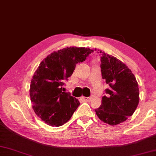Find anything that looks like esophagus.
<instances>
[{"label":"esophagus","mask_w":156,"mask_h":156,"mask_svg":"<svg viewBox=\"0 0 156 156\" xmlns=\"http://www.w3.org/2000/svg\"><path fill=\"white\" fill-rule=\"evenodd\" d=\"M82 99L86 102H90L91 101V97H82Z\"/></svg>","instance_id":"1"}]
</instances>
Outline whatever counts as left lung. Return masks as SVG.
I'll return each mask as SVG.
<instances>
[{
	"label": "left lung",
	"instance_id": "obj_1",
	"mask_svg": "<svg viewBox=\"0 0 156 156\" xmlns=\"http://www.w3.org/2000/svg\"><path fill=\"white\" fill-rule=\"evenodd\" d=\"M98 51L101 55L102 78L110 88L105 90L107 96L102 97V104L95 112L102 121L116 125L127 120L136 110L140 101L138 83L123 62Z\"/></svg>",
	"mask_w": 156,
	"mask_h": 156
}]
</instances>
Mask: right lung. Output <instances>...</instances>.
<instances>
[{
    "label": "right lung",
    "mask_w": 156,
    "mask_h": 156,
    "mask_svg": "<svg viewBox=\"0 0 156 156\" xmlns=\"http://www.w3.org/2000/svg\"><path fill=\"white\" fill-rule=\"evenodd\" d=\"M93 51L85 48H64L51 53L40 63L32 78L29 92L35 114L46 124L63 125L80 105L70 93L62 92V86L73 74L76 64L84 62Z\"/></svg>",
    "instance_id": "add662e5"
}]
</instances>
